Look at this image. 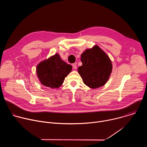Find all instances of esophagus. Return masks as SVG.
I'll return each instance as SVG.
<instances>
[{
  "mask_svg": "<svg viewBox=\"0 0 147 147\" xmlns=\"http://www.w3.org/2000/svg\"><path fill=\"white\" fill-rule=\"evenodd\" d=\"M72 66H73V68L74 69H77V65L76 63H74L72 65Z\"/></svg>",
  "mask_w": 147,
  "mask_h": 147,
  "instance_id": "34e87169",
  "label": "esophagus"
}]
</instances>
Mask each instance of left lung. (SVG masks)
<instances>
[{
    "mask_svg": "<svg viewBox=\"0 0 147 147\" xmlns=\"http://www.w3.org/2000/svg\"><path fill=\"white\" fill-rule=\"evenodd\" d=\"M82 63L78 72L85 84L97 88L105 84L112 71V64L107 53L98 45L87 49L81 55Z\"/></svg>",
    "mask_w": 147,
    "mask_h": 147,
    "instance_id": "left-lung-1",
    "label": "left lung"
}]
</instances>
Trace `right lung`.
I'll return each mask as SVG.
<instances>
[{
	"instance_id": "obj_1",
	"label": "right lung",
	"mask_w": 147,
	"mask_h": 147,
	"mask_svg": "<svg viewBox=\"0 0 147 147\" xmlns=\"http://www.w3.org/2000/svg\"><path fill=\"white\" fill-rule=\"evenodd\" d=\"M71 70L72 66L62 60L60 55L56 53L39 63L36 66V74L43 86L57 88L62 85Z\"/></svg>"
}]
</instances>
